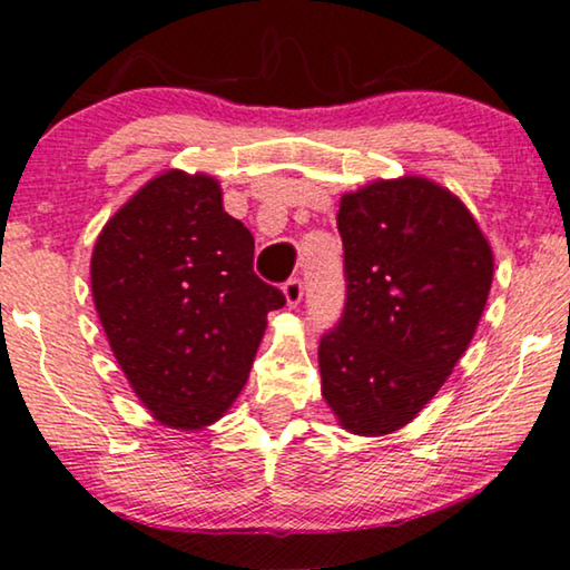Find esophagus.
Here are the masks:
<instances>
[{"instance_id":"1","label":"esophagus","mask_w":570,"mask_h":570,"mask_svg":"<svg viewBox=\"0 0 570 570\" xmlns=\"http://www.w3.org/2000/svg\"><path fill=\"white\" fill-rule=\"evenodd\" d=\"M283 293H285L287 306H298V303L303 301V279L301 277H291L283 285Z\"/></svg>"}]
</instances>
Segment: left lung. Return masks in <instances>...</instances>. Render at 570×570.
<instances>
[{
    "label": "left lung",
    "mask_w": 570,
    "mask_h": 570,
    "mask_svg": "<svg viewBox=\"0 0 570 570\" xmlns=\"http://www.w3.org/2000/svg\"><path fill=\"white\" fill-rule=\"evenodd\" d=\"M345 306L322 334V394L347 431L407 425L464 355L493 254L454 194L407 176L340 202Z\"/></svg>",
    "instance_id": "obj_1"
}]
</instances>
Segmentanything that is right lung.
<instances>
[{"label": "right lung", "instance_id": "right-lung-1", "mask_svg": "<svg viewBox=\"0 0 570 570\" xmlns=\"http://www.w3.org/2000/svg\"><path fill=\"white\" fill-rule=\"evenodd\" d=\"M92 298L131 389L160 423L209 425L244 389L279 287L254 272V236L215 178L168 170L98 236Z\"/></svg>", "mask_w": 570, "mask_h": 570}]
</instances>
